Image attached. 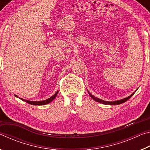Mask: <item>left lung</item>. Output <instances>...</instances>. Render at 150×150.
I'll use <instances>...</instances> for the list:
<instances>
[{"mask_svg":"<svg viewBox=\"0 0 150 150\" xmlns=\"http://www.w3.org/2000/svg\"><path fill=\"white\" fill-rule=\"evenodd\" d=\"M88 91V94H89V95L91 96V97L93 98V99L95 100V101H96V102L98 103H102V104H104V105H120V104H122V103H125L126 101L128 100L129 98H130L132 96L134 93H135V92L133 93L132 95H130L129 96H128V97H126L124 98H122V99H120V100H115V101H106V100H103L102 99H100V98H98L97 97H96V96H95L94 95H93L92 94L89 93V91Z\"/></svg>","mask_w":150,"mask_h":150,"instance_id":"left-lung-1","label":"left lung"}]
</instances>
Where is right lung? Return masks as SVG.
Returning <instances> with one entry per match:
<instances>
[{
	"label": "right lung",
	"mask_w": 150,
	"mask_h": 150,
	"mask_svg": "<svg viewBox=\"0 0 150 150\" xmlns=\"http://www.w3.org/2000/svg\"><path fill=\"white\" fill-rule=\"evenodd\" d=\"M57 93H58V91H57V92L55 93L52 96H51L50 98H47V99L45 100H42V101H32V100H25L22 98H19L20 99H21L22 100L25 101V102H26V103H29V104H30V105H47V104H49L50 103L52 102V101L54 100L55 97H56V96L57 95ZM14 96H16V97H18V96L16 95H14Z\"/></svg>",
	"instance_id": "add662e5"
}]
</instances>
